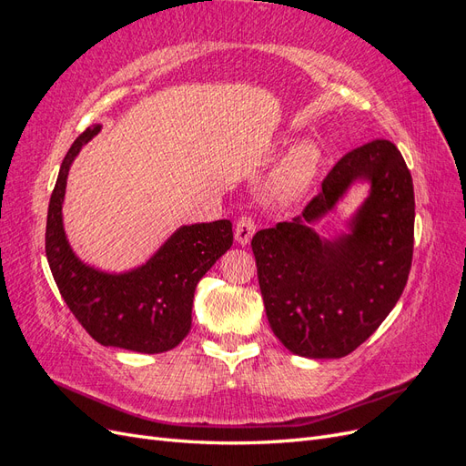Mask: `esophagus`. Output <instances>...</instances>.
<instances>
[{
	"label": "esophagus",
	"mask_w": 466,
	"mask_h": 466,
	"mask_svg": "<svg viewBox=\"0 0 466 466\" xmlns=\"http://www.w3.org/2000/svg\"><path fill=\"white\" fill-rule=\"evenodd\" d=\"M257 233V223L250 216H243L238 218V221L235 223V241L238 245H248L252 235Z\"/></svg>",
	"instance_id": "1"
}]
</instances>
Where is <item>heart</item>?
<instances>
[{"instance_id": "obj_1", "label": "heart", "mask_w": 466, "mask_h": 466, "mask_svg": "<svg viewBox=\"0 0 466 466\" xmlns=\"http://www.w3.org/2000/svg\"><path fill=\"white\" fill-rule=\"evenodd\" d=\"M320 167V151L309 142L291 146L268 178L266 192L278 204H293L301 200L313 187Z\"/></svg>"}]
</instances>
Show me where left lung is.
<instances>
[{"instance_id": "obj_1", "label": "left lung", "mask_w": 466, "mask_h": 466, "mask_svg": "<svg viewBox=\"0 0 466 466\" xmlns=\"http://www.w3.org/2000/svg\"><path fill=\"white\" fill-rule=\"evenodd\" d=\"M370 185L346 232L312 225L351 186ZM266 317L291 354L336 360L379 329L400 299L414 250V185L397 146L373 139L346 153L299 218L252 237Z\"/></svg>"}]
</instances>
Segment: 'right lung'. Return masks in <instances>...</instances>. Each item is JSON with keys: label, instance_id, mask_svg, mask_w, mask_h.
<instances>
[{"label": "right lung", "instance_id": "right-lung-1", "mask_svg": "<svg viewBox=\"0 0 466 466\" xmlns=\"http://www.w3.org/2000/svg\"><path fill=\"white\" fill-rule=\"evenodd\" d=\"M101 128L93 124L83 132L62 161L48 204L46 258L69 311L98 344L161 354L188 334L196 286L231 248V221L180 225L149 260L126 272L83 262L67 241L62 208L69 167Z\"/></svg>", "mask_w": 466, "mask_h": 466}]
</instances>
